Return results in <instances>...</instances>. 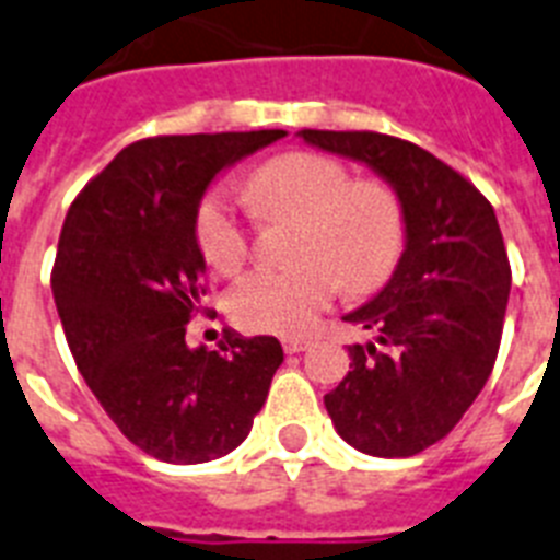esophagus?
I'll return each instance as SVG.
<instances>
[{
    "instance_id": "esophagus-1",
    "label": "esophagus",
    "mask_w": 560,
    "mask_h": 560,
    "mask_svg": "<svg viewBox=\"0 0 560 560\" xmlns=\"http://www.w3.org/2000/svg\"><path fill=\"white\" fill-rule=\"evenodd\" d=\"M281 345H284V353H302V351H307V339H299V336H284V339H281Z\"/></svg>"
}]
</instances>
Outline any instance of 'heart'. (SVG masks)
<instances>
[{
  "mask_svg": "<svg viewBox=\"0 0 560 560\" xmlns=\"http://www.w3.org/2000/svg\"><path fill=\"white\" fill-rule=\"evenodd\" d=\"M247 198L261 215H293L288 267H258L233 284L230 316L247 330L304 334L339 290L376 288L402 253V203L383 180H348L342 163L316 152H288L258 166ZM195 238L209 267L238 270L247 258V233L224 192H209L195 215Z\"/></svg>",
  "mask_w": 560,
  "mask_h": 560,
  "instance_id": "b5f03b06",
  "label": "heart"
}]
</instances>
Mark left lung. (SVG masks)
Listing matches in <instances>:
<instances>
[{
    "mask_svg": "<svg viewBox=\"0 0 560 560\" xmlns=\"http://www.w3.org/2000/svg\"><path fill=\"white\" fill-rule=\"evenodd\" d=\"M299 138L365 163L402 203L397 267L345 316L376 339L348 345L351 371L325 394V408L357 452L411 457L460 422L492 374L512 284L501 226L466 177L408 140L319 129Z\"/></svg>",
    "mask_w": 560,
    "mask_h": 560,
    "instance_id": "8db88e82",
    "label": "left lung"
}]
</instances>
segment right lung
<instances>
[{
  "mask_svg": "<svg viewBox=\"0 0 560 560\" xmlns=\"http://www.w3.org/2000/svg\"><path fill=\"white\" fill-rule=\"evenodd\" d=\"M288 131L138 140L71 203L51 290L80 374L117 429L163 463L192 466L247 440L284 351L226 330L189 348L207 261L195 215L209 184Z\"/></svg>",
  "mask_w": 560,
  "mask_h": 560,
  "instance_id": "1",
  "label": "right lung"
}]
</instances>
